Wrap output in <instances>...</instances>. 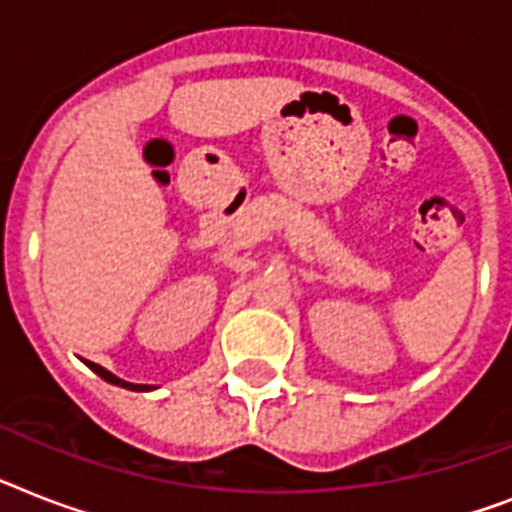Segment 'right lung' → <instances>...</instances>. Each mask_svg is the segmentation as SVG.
<instances>
[{"label":"right lung","mask_w":512,"mask_h":512,"mask_svg":"<svg viewBox=\"0 0 512 512\" xmlns=\"http://www.w3.org/2000/svg\"><path fill=\"white\" fill-rule=\"evenodd\" d=\"M89 368L97 373L99 378H105L107 384L123 386V389H131V392H149V389H155V386H149V384H131V381H123V378H118L115 373H110L107 368H102V365H97V363H89Z\"/></svg>","instance_id":"obj_1"}]
</instances>
